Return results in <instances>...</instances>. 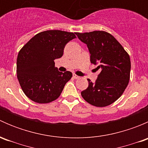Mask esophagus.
<instances>
[{
  "label": "esophagus",
  "instance_id": "esophagus-1",
  "mask_svg": "<svg viewBox=\"0 0 148 148\" xmlns=\"http://www.w3.org/2000/svg\"><path fill=\"white\" fill-rule=\"evenodd\" d=\"M73 78L75 79H79V76H77V74H73Z\"/></svg>",
  "mask_w": 148,
  "mask_h": 148
}]
</instances>
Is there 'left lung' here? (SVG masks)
I'll return each mask as SVG.
<instances>
[{
	"instance_id": "left-lung-1",
	"label": "left lung",
	"mask_w": 148,
	"mask_h": 148,
	"mask_svg": "<svg viewBox=\"0 0 148 148\" xmlns=\"http://www.w3.org/2000/svg\"><path fill=\"white\" fill-rule=\"evenodd\" d=\"M76 35L87 46L91 63L101 69L95 82L88 79L89 86L81 92L82 96L96 107L112 104L120 97L129 83L130 56L116 38L105 31L76 33Z\"/></svg>"
}]
</instances>
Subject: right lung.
I'll use <instances>...</instances> for the list:
<instances>
[{
  "label": "right lung",
  "mask_w": 148,
  "mask_h": 148,
  "mask_svg": "<svg viewBox=\"0 0 148 148\" xmlns=\"http://www.w3.org/2000/svg\"><path fill=\"white\" fill-rule=\"evenodd\" d=\"M75 38L74 33L49 30L34 36L21 49L16 73L22 90L30 99L42 104L60 96L72 73L59 71L54 60L63 56L66 44Z\"/></svg>",
  "instance_id": "add662e5"
}]
</instances>
